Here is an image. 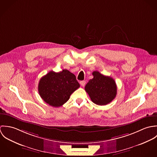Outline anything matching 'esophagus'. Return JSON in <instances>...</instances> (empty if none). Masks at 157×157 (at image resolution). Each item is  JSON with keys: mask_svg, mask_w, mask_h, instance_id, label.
Returning <instances> with one entry per match:
<instances>
[{"mask_svg": "<svg viewBox=\"0 0 157 157\" xmlns=\"http://www.w3.org/2000/svg\"><path fill=\"white\" fill-rule=\"evenodd\" d=\"M80 84L81 85V86H84L85 85V84H86V82H85V80H82V81H80Z\"/></svg>", "mask_w": 157, "mask_h": 157, "instance_id": "obj_1", "label": "esophagus"}]
</instances>
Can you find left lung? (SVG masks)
Masks as SVG:
<instances>
[{
	"label": "left lung",
	"instance_id": "obj_1",
	"mask_svg": "<svg viewBox=\"0 0 157 157\" xmlns=\"http://www.w3.org/2000/svg\"><path fill=\"white\" fill-rule=\"evenodd\" d=\"M92 75L93 78L89 80L85 87L90 100L95 104L101 106L111 103L117 95L115 80L98 71H94Z\"/></svg>",
	"mask_w": 157,
	"mask_h": 157
}]
</instances>
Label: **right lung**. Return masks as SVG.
<instances>
[{"label": "right lung", "mask_w": 157, "mask_h": 157, "mask_svg": "<svg viewBox=\"0 0 157 157\" xmlns=\"http://www.w3.org/2000/svg\"><path fill=\"white\" fill-rule=\"evenodd\" d=\"M79 87L75 75L63 69L59 72L51 71L42 77L39 83L38 90L46 103L57 108L65 104Z\"/></svg>", "instance_id": "right-lung-1"}]
</instances>
